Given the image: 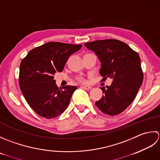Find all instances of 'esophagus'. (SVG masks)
<instances>
[{"label": "esophagus", "mask_w": 160, "mask_h": 160, "mask_svg": "<svg viewBox=\"0 0 160 160\" xmlns=\"http://www.w3.org/2000/svg\"><path fill=\"white\" fill-rule=\"evenodd\" d=\"M81 88H83V89L87 90H90L91 88H92V87L90 86H81Z\"/></svg>", "instance_id": "1"}]
</instances>
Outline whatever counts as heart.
<instances>
[{
	"mask_svg": "<svg viewBox=\"0 0 160 160\" xmlns=\"http://www.w3.org/2000/svg\"><path fill=\"white\" fill-rule=\"evenodd\" d=\"M79 79V80H80L81 81H83H83H84V79H83V78H82V77H80Z\"/></svg>",
	"mask_w": 160,
	"mask_h": 160,
	"instance_id": "1",
	"label": "heart"
}]
</instances>
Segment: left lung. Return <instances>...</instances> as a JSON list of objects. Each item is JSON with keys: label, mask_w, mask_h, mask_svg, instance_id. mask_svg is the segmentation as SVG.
<instances>
[{"label": "left lung", "mask_w": 160, "mask_h": 160, "mask_svg": "<svg viewBox=\"0 0 160 160\" xmlns=\"http://www.w3.org/2000/svg\"><path fill=\"white\" fill-rule=\"evenodd\" d=\"M84 45L98 57L102 80L108 77L112 79L106 89L101 88L103 95L95 104L106 115H119L133 102L143 82L139 54L126 43L116 39L94 41Z\"/></svg>", "instance_id": "1"}]
</instances>
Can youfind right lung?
I'll use <instances>...</instances> for the list:
<instances>
[{"label": "right lung", "instance_id": "add662e5", "mask_svg": "<svg viewBox=\"0 0 160 160\" xmlns=\"http://www.w3.org/2000/svg\"><path fill=\"white\" fill-rule=\"evenodd\" d=\"M81 46V44L49 42L32 49L21 61L19 86L26 102L38 115L54 118L69 106L77 87L58 88L54 75L63 71L68 58Z\"/></svg>", "mask_w": 160, "mask_h": 160}]
</instances>
